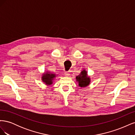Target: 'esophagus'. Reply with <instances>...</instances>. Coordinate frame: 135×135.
<instances>
[{
	"label": "esophagus",
	"instance_id": "obj_1",
	"mask_svg": "<svg viewBox=\"0 0 135 135\" xmlns=\"http://www.w3.org/2000/svg\"><path fill=\"white\" fill-rule=\"evenodd\" d=\"M70 71H65V75H66V76H69V75H70Z\"/></svg>",
	"mask_w": 135,
	"mask_h": 135
}]
</instances>
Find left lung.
Segmentation results:
<instances>
[{
    "label": "left lung",
    "mask_w": 135,
    "mask_h": 135,
    "mask_svg": "<svg viewBox=\"0 0 135 135\" xmlns=\"http://www.w3.org/2000/svg\"><path fill=\"white\" fill-rule=\"evenodd\" d=\"M76 80L80 87H87L91 83L90 77L88 76L87 71L85 69L80 72L79 75L76 76Z\"/></svg>",
    "instance_id": "1"
}]
</instances>
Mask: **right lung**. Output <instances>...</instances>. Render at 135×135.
Returning <instances> with one entry per match:
<instances>
[{
  "instance_id": "right-lung-1",
  "label": "right lung",
  "mask_w": 135,
  "mask_h": 135,
  "mask_svg": "<svg viewBox=\"0 0 135 135\" xmlns=\"http://www.w3.org/2000/svg\"><path fill=\"white\" fill-rule=\"evenodd\" d=\"M56 76V75L54 73H52L50 71H47L43 74L42 76V80L47 85H50L53 83V81Z\"/></svg>"
}]
</instances>
